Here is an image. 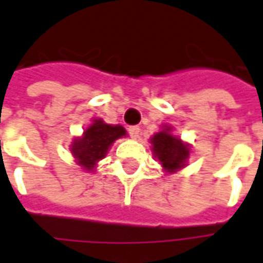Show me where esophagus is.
<instances>
[{
	"instance_id": "obj_1",
	"label": "esophagus",
	"mask_w": 263,
	"mask_h": 263,
	"mask_svg": "<svg viewBox=\"0 0 263 263\" xmlns=\"http://www.w3.org/2000/svg\"><path fill=\"white\" fill-rule=\"evenodd\" d=\"M128 132H129V135H131L132 138L134 139H137L139 137V132H141V129H139V126H129L128 128Z\"/></svg>"
}]
</instances>
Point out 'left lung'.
<instances>
[{
    "label": "left lung",
    "mask_w": 263,
    "mask_h": 263,
    "mask_svg": "<svg viewBox=\"0 0 263 263\" xmlns=\"http://www.w3.org/2000/svg\"><path fill=\"white\" fill-rule=\"evenodd\" d=\"M171 125H162L160 131L155 132L149 138L151 151L155 160L161 164L167 174H174L184 168L190 158V145L180 137L174 135Z\"/></svg>",
    "instance_id": "1"
}]
</instances>
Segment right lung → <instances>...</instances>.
<instances>
[{
	"label": "right lung",
	"mask_w": 263,
	"mask_h": 263,
	"mask_svg": "<svg viewBox=\"0 0 263 263\" xmlns=\"http://www.w3.org/2000/svg\"><path fill=\"white\" fill-rule=\"evenodd\" d=\"M126 137L122 125L106 124L101 118H93L80 137L71 141L70 151L80 168L92 173L103 160L117 139Z\"/></svg>",
	"instance_id": "right-lung-1"
}]
</instances>
